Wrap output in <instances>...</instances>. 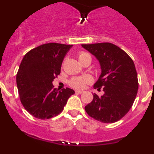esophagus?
Masks as SVG:
<instances>
[{
    "instance_id": "obj_1",
    "label": "esophagus",
    "mask_w": 154,
    "mask_h": 154,
    "mask_svg": "<svg viewBox=\"0 0 154 154\" xmlns=\"http://www.w3.org/2000/svg\"><path fill=\"white\" fill-rule=\"evenodd\" d=\"M83 91H80V90H77V91H75L76 94H82V93H83Z\"/></svg>"
}]
</instances>
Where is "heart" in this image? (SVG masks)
<instances>
[{
  "instance_id": "1",
  "label": "heart",
  "mask_w": 154,
  "mask_h": 154,
  "mask_svg": "<svg viewBox=\"0 0 154 154\" xmlns=\"http://www.w3.org/2000/svg\"><path fill=\"white\" fill-rule=\"evenodd\" d=\"M87 55H88L87 53H85V52L80 53L78 55L79 60H80L83 57H86ZM91 80H92L91 77L88 75L83 76V77H74V78H72L71 80H70L69 85L74 88L82 89V88H84L85 87H86V84L91 83Z\"/></svg>"
}]
</instances>
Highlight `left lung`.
<instances>
[{"mask_svg":"<svg viewBox=\"0 0 154 154\" xmlns=\"http://www.w3.org/2000/svg\"><path fill=\"white\" fill-rule=\"evenodd\" d=\"M99 61L101 74L94 85L104 94L94 93L85 106L90 117L103 123H114L124 117L133 104L139 83L133 60L118 46L109 42L82 45Z\"/></svg>","mask_w":154,"mask_h":154,"instance_id":"left-lung-1","label":"left lung"}]
</instances>
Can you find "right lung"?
<instances>
[{
    "instance_id": "add662e5",
    "label": "right lung",
    "mask_w": 154,
    "mask_h": 154,
    "mask_svg": "<svg viewBox=\"0 0 154 154\" xmlns=\"http://www.w3.org/2000/svg\"><path fill=\"white\" fill-rule=\"evenodd\" d=\"M73 45L48 43L33 48L24 55L16 75L20 100L26 110L38 119L57 116L64 109L71 88L61 91L53 81L60 74L62 63Z\"/></svg>"
}]
</instances>
